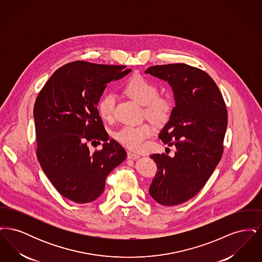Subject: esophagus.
Wrapping results in <instances>:
<instances>
[{"label":"esophagus","instance_id":"obj_1","mask_svg":"<svg viewBox=\"0 0 262 262\" xmlns=\"http://www.w3.org/2000/svg\"><path fill=\"white\" fill-rule=\"evenodd\" d=\"M127 158H128V159H133V160H135V159L139 158V155H138V154H136V153H133V152H127Z\"/></svg>","mask_w":262,"mask_h":262}]
</instances>
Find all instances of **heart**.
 I'll use <instances>...</instances> for the list:
<instances>
[{"label":"heart","instance_id":"obj_1","mask_svg":"<svg viewBox=\"0 0 262 262\" xmlns=\"http://www.w3.org/2000/svg\"><path fill=\"white\" fill-rule=\"evenodd\" d=\"M124 91L135 101L144 105L145 116L154 123H165L173 111V101L167 95L158 94L157 85L141 75H134L126 83ZM116 97L113 93L104 94L97 104L100 117L107 122L112 121ZM154 127L150 124L127 125L115 133V138L125 147L141 151L146 146V139L151 137Z\"/></svg>","mask_w":262,"mask_h":262}]
</instances>
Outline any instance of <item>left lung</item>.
I'll list each match as a JSON object with an SVG mask.
<instances>
[{
    "instance_id": "obj_1",
    "label": "left lung",
    "mask_w": 262,
    "mask_h": 262,
    "mask_svg": "<svg viewBox=\"0 0 262 262\" xmlns=\"http://www.w3.org/2000/svg\"><path fill=\"white\" fill-rule=\"evenodd\" d=\"M146 74L167 80L176 106L159 138L174 145V157L152 154L158 172L150 195L167 206L178 205L200 192L224 151L228 114L223 96L211 76L186 63L150 67Z\"/></svg>"
}]
</instances>
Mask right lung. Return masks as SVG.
Listing matches in <instances>:
<instances>
[{
	"label": "right lung",
	"instance_id": "obj_1",
	"mask_svg": "<svg viewBox=\"0 0 262 262\" xmlns=\"http://www.w3.org/2000/svg\"><path fill=\"white\" fill-rule=\"evenodd\" d=\"M125 66L75 61L58 69L40 90L33 115L36 155L45 174L63 198L77 203L98 199L107 176L126 158L109 139L97 110L106 85L130 70ZM102 141L91 154L88 143Z\"/></svg>",
	"mask_w": 262,
	"mask_h": 262
}]
</instances>
